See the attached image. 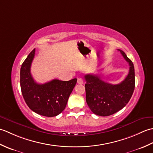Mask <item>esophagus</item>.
Listing matches in <instances>:
<instances>
[{"instance_id": "esophagus-1", "label": "esophagus", "mask_w": 153, "mask_h": 153, "mask_svg": "<svg viewBox=\"0 0 153 153\" xmlns=\"http://www.w3.org/2000/svg\"><path fill=\"white\" fill-rule=\"evenodd\" d=\"M77 83H79V84H83V80L82 78H80V77H79V78L77 79Z\"/></svg>"}]
</instances>
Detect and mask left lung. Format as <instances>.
<instances>
[{
    "mask_svg": "<svg viewBox=\"0 0 153 153\" xmlns=\"http://www.w3.org/2000/svg\"><path fill=\"white\" fill-rule=\"evenodd\" d=\"M128 62L129 71L125 79L116 85L104 82L99 76L93 74L85 76L86 102L91 110L98 116L112 115L124 107L135 89V70L132 61L124 52L118 49Z\"/></svg>",
    "mask_w": 153,
    "mask_h": 153,
    "instance_id": "8db88e82",
    "label": "left lung"
}]
</instances>
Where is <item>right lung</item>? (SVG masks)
<instances>
[{"instance_id": "obj_1", "label": "right lung", "mask_w": 153, "mask_h": 153, "mask_svg": "<svg viewBox=\"0 0 153 153\" xmlns=\"http://www.w3.org/2000/svg\"><path fill=\"white\" fill-rule=\"evenodd\" d=\"M35 48L28 55L20 69V86L23 97L31 110L47 117L59 114L66 108L68 98L77 83L53 79L44 84L35 82L31 74V66Z\"/></svg>"}]
</instances>
